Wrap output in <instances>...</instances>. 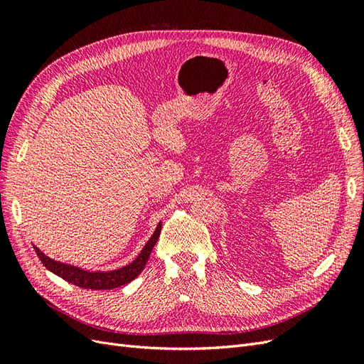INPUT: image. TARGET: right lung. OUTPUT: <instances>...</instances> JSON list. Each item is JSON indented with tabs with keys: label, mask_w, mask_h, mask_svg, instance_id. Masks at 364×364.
I'll return each instance as SVG.
<instances>
[{
	"label": "right lung",
	"mask_w": 364,
	"mask_h": 364,
	"mask_svg": "<svg viewBox=\"0 0 364 364\" xmlns=\"http://www.w3.org/2000/svg\"><path fill=\"white\" fill-rule=\"evenodd\" d=\"M161 228H162V225L159 223L155 230V234L151 235L149 243L144 246V249L141 250L138 258L134 262H130L129 266L121 267L114 272H105V273L85 272V270H80L74 266H68V264H62V262H58V261L46 257L38 247H35V252L43 266L67 282L74 284V285H77V287L90 289V290H111V289H118V287H121V285H126L130 281H134L142 272V269L146 267L150 253H151L153 247H155L156 241L161 235Z\"/></svg>",
	"instance_id": "obj_1"
}]
</instances>
